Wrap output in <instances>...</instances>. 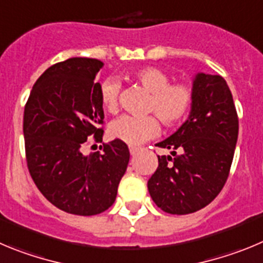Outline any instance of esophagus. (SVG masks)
<instances>
[{"instance_id": "1", "label": "esophagus", "mask_w": 263, "mask_h": 263, "mask_svg": "<svg viewBox=\"0 0 263 263\" xmlns=\"http://www.w3.org/2000/svg\"><path fill=\"white\" fill-rule=\"evenodd\" d=\"M139 151H140V148H139V146H129V153H131L132 156L136 155Z\"/></svg>"}]
</instances>
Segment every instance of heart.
Segmentation results:
<instances>
[{
	"label": "heart",
	"instance_id": "obj_1",
	"mask_svg": "<svg viewBox=\"0 0 263 263\" xmlns=\"http://www.w3.org/2000/svg\"><path fill=\"white\" fill-rule=\"evenodd\" d=\"M132 79L149 93L145 110L156 115L165 126H174L187 117L194 102V90L190 85L170 82V76L155 67L141 68L134 73ZM120 87L122 85L117 79H107L101 85V103L108 112H115L119 107ZM155 117L123 115L111 122L108 134L128 145H139L160 132V123Z\"/></svg>",
	"mask_w": 263,
	"mask_h": 263
}]
</instances>
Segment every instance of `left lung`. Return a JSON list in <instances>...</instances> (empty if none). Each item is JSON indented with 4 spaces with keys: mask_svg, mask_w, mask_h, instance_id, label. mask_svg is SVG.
<instances>
[{
    "mask_svg": "<svg viewBox=\"0 0 263 263\" xmlns=\"http://www.w3.org/2000/svg\"><path fill=\"white\" fill-rule=\"evenodd\" d=\"M193 90L189 119L157 144L172 156H158L157 170L148 181L156 205L173 215L199 211L219 195L237 143V111L226 80L198 73Z\"/></svg>",
    "mask_w": 263,
    "mask_h": 263,
    "instance_id": "left-lung-1",
    "label": "left lung"
}]
</instances>
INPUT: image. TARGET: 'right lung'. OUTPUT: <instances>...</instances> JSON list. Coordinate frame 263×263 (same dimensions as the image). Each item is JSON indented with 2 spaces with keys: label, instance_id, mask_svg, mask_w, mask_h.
Returning a JSON list of instances; mask_svg holds the SVG:
<instances>
[{
  "label": "right lung",
  "instance_id": "right-lung-1",
  "mask_svg": "<svg viewBox=\"0 0 263 263\" xmlns=\"http://www.w3.org/2000/svg\"><path fill=\"white\" fill-rule=\"evenodd\" d=\"M103 67L97 59L72 58L49 67L27 99L23 115L26 160L36 187L55 207L68 214L91 216L115 202L126 173L129 151L112 140L102 152L84 155L87 140L101 143Z\"/></svg>",
  "mask_w": 263,
  "mask_h": 263
}]
</instances>
